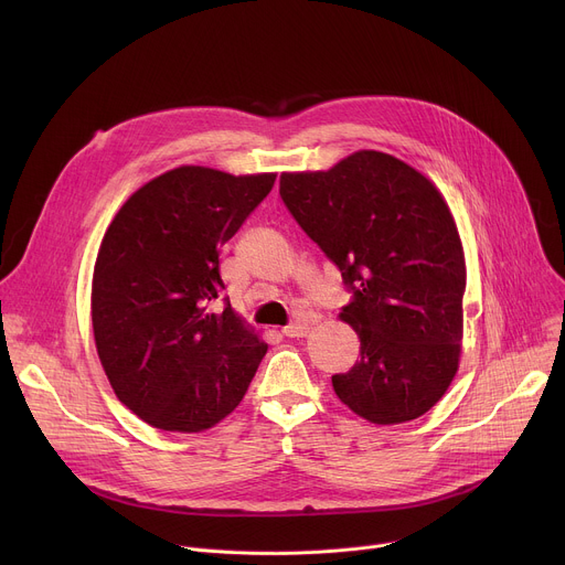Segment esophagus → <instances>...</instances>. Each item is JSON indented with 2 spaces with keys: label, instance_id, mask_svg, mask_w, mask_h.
Segmentation results:
<instances>
[{
  "label": "esophagus",
  "instance_id": "1",
  "mask_svg": "<svg viewBox=\"0 0 565 565\" xmlns=\"http://www.w3.org/2000/svg\"><path fill=\"white\" fill-rule=\"evenodd\" d=\"M308 331H310V321L308 319H297L295 324L281 329V333L286 338H303V335H308Z\"/></svg>",
  "mask_w": 565,
  "mask_h": 565
}]
</instances>
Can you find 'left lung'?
Instances as JSON below:
<instances>
[{
  "instance_id": "left-lung-1",
  "label": "left lung",
  "mask_w": 565,
  "mask_h": 565,
  "mask_svg": "<svg viewBox=\"0 0 565 565\" xmlns=\"http://www.w3.org/2000/svg\"><path fill=\"white\" fill-rule=\"evenodd\" d=\"M279 194L351 288L338 317L358 333L360 360L333 375L338 397L373 425L420 418L447 393L462 353L467 268L445 196L375 149L331 170L284 172Z\"/></svg>"
}]
</instances>
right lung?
Instances as JSON below:
<instances>
[{
	"mask_svg": "<svg viewBox=\"0 0 565 565\" xmlns=\"http://www.w3.org/2000/svg\"><path fill=\"white\" fill-rule=\"evenodd\" d=\"M277 174L181 166L138 188L109 223L92 281L94 340L122 405L147 425L199 434L244 399L268 344L230 303L218 248Z\"/></svg>",
	"mask_w": 565,
	"mask_h": 565,
	"instance_id": "add662e5",
	"label": "right lung"
}]
</instances>
